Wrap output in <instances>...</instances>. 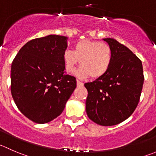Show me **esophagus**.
Here are the masks:
<instances>
[{"label":"esophagus","instance_id":"esophagus-1","mask_svg":"<svg viewBox=\"0 0 156 156\" xmlns=\"http://www.w3.org/2000/svg\"><path fill=\"white\" fill-rule=\"evenodd\" d=\"M83 85H84V83L77 80V86H78V87H82Z\"/></svg>","mask_w":156,"mask_h":156}]
</instances>
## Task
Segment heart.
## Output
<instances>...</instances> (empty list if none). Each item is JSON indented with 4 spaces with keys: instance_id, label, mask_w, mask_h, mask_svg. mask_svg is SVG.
<instances>
[{
    "instance_id": "heart-1",
    "label": "heart",
    "mask_w": 156,
    "mask_h": 156,
    "mask_svg": "<svg viewBox=\"0 0 156 156\" xmlns=\"http://www.w3.org/2000/svg\"><path fill=\"white\" fill-rule=\"evenodd\" d=\"M66 72L72 73L79 63L81 68L75 75L84 79L90 76L98 78L107 73L113 59L112 49L108 44L94 40H81L74 46L73 52L65 51L62 55Z\"/></svg>"
}]
</instances>
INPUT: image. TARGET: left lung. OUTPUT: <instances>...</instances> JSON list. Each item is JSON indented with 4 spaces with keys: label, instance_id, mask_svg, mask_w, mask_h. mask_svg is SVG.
<instances>
[{
    "label": "left lung",
    "instance_id": "left-lung-1",
    "mask_svg": "<svg viewBox=\"0 0 156 156\" xmlns=\"http://www.w3.org/2000/svg\"><path fill=\"white\" fill-rule=\"evenodd\" d=\"M103 40L111 48L113 59L107 73L84 84L87 90L85 104L89 119L108 126L124 121L133 113L144 76L141 60L132 51L114 39Z\"/></svg>",
    "mask_w": 156,
    "mask_h": 156
}]
</instances>
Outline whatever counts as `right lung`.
<instances>
[{"instance_id": "obj_1", "label": "right lung", "mask_w": 156, "mask_h": 156, "mask_svg": "<svg viewBox=\"0 0 156 156\" xmlns=\"http://www.w3.org/2000/svg\"><path fill=\"white\" fill-rule=\"evenodd\" d=\"M66 36L49 35L26 43L11 65V94L20 111L36 123L52 121L62 113L76 87L66 75L62 55Z\"/></svg>"}]
</instances>
